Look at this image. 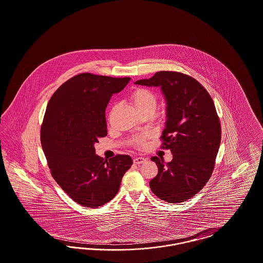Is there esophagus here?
<instances>
[{"mask_svg":"<svg viewBox=\"0 0 263 263\" xmlns=\"http://www.w3.org/2000/svg\"><path fill=\"white\" fill-rule=\"evenodd\" d=\"M147 160L145 159V158H142V157H138V158H135L134 159V163H136V164H141V163H144L146 162Z\"/></svg>","mask_w":263,"mask_h":263,"instance_id":"obj_1","label":"esophagus"}]
</instances>
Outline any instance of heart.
Returning a JSON list of instances; mask_svg holds the SVG:
<instances>
[{
  "mask_svg": "<svg viewBox=\"0 0 263 263\" xmlns=\"http://www.w3.org/2000/svg\"><path fill=\"white\" fill-rule=\"evenodd\" d=\"M129 101L132 104V106L135 108L138 113H140L142 116L145 115H152L155 112L157 103H158V98L156 93L151 90L149 88H137L129 95ZM115 113V107L109 112L108 119L111 120L113 115ZM147 136H140V137L134 138L133 143L138 146H143L144 142Z\"/></svg>",
  "mask_w": 263,
  "mask_h": 263,
  "instance_id": "heart-1",
  "label": "heart"
}]
</instances>
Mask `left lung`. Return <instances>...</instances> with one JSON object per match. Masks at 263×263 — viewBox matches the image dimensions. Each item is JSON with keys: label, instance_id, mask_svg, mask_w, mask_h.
<instances>
[{"label": "left lung", "instance_id": "8db88e82", "mask_svg": "<svg viewBox=\"0 0 263 263\" xmlns=\"http://www.w3.org/2000/svg\"><path fill=\"white\" fill-rule=\"evenodd\" d=\"M136 85L158 87L166 103L163 148L173 160H151L159 172L150 181L153 193L168 203H180L197 194L211 177L221 143V124L211 97L192 77L161 71Z\"/></svg>", "mask_w": 263, "mask_h": 263}]
</instances>
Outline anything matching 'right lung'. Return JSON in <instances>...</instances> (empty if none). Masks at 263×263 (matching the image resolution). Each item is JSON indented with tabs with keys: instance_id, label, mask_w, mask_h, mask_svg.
Masks as SVG:
<instances>
[{
	"instance_id": "obj_1",
	"label": "right lung",
	"mask_w": 263,
	"mask_h": 263,
	"mask_svg": "<svg viewBox=\"0 0 263 263\" xmlns=\"http://www.w3.org/2000/svg\"><path fill=\"white\" fill-rule=\"evenodd\" d=\"M130 78L84 73L51 97L41 126V145L51 175L78 204L97 208L117 194L133 161L128 155L103 160L95 144L107 135L105 108Z\"/></svg>"
}]
</instances>
